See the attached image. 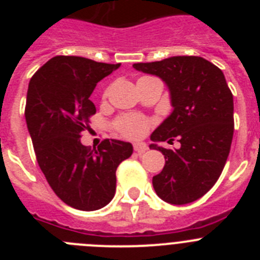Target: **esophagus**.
I'll list each match as a JSON object with an SVG mask.
<instances>
[{"label": "esophagus", "instance_id": "esophagus-1", "mask_svg": "<svg viewBox=\"0 0 260 260\" xmlns=\"http://www.w3.org/2000/svg\"><path fill=\"white\" fill-rule=\"evenodd\" d=\"M148 150L146 143H134V151L138 153H143Z\"/></svg>", "mask_w": 260, "mask_h": 260}]
</instances>
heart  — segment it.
<instances>
[{"mask_svg":"<svg viewBox=\"0 0 260 260\" xmlns=\"http://www.w3.org/2000/svg\"><path fill=\"white\" fill-rule=\"evenodd\" d=\"M114 128L127 139H141L148 132L150 122L139 114H123L114 121Z\"/></svg>","mask_w":260,"mask_h":260,"instance_id":"obj_1","label":"heart"}]
</instances>
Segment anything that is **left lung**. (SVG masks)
I'll use <instances>...</instances> for the list:
<instances>
[{
  "label": "left lung",
  "mask_w": 260,
  "mask_h": 260,
  "mask_svg": "<svg viewBox=\"0 0 260 260\" xmlns=\"http://www.w3.org/2000/svg\"><path fill=\"white\" fill-rule=\"evenodd\" d=\"M133 68L160 78L173 107L151 134L150 148L165 157L162 171L152 178L153 189L167 203H191L215 185L224 169L234 132L233 95L222 71L202 57H169ZM173 137L181 144L178 150L157 146Z\"/></svg>",
  "instance_id": "left-lung-1"
}]
</instances>
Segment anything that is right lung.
<instances>
[{"mask_svg": "<svg viewBox=\"0 0 260 260\" xmlns=\"http://www.w3.org/2000/svg\"><path fill=\"white\" fill-rule=\"evenodd\" d=\"M119 63L56 56L31 78L26 122L39 167L57 197L80 211L105 207L116 192V171L133 153L128 142L105 139L98 150L80 143L96 108L89 96Z\"/></svg>", "mask_w": 260, "mask_h": 260, "instance_id": "right-lung-1", "label": "right lung"}]
</instances>
